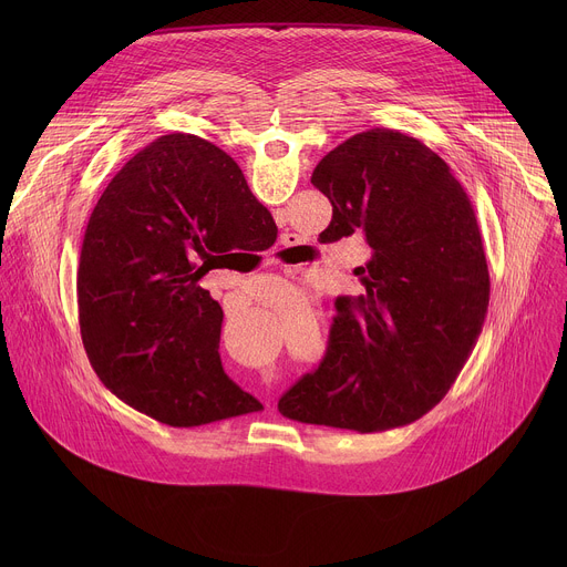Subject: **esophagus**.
Segmentation results:
<instances>
[{
  "instance_id": "1",
  "label": "esophagus",
  "mask_w": 567,
  "mask_h": 567,
  "mask_svg": "<svg viewBox=\"0 0 567 567\" xmlns=\"http://www.w3.org/2000/svg\"><path fill=\"white\" fill-rule=\"evenodd\" d=\"M285 247H291V235H285Z\"/></svg>"
}]
</instances>
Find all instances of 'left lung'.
I'll list each match as a JSON object with an SVG mask.
<instances>
[{
  "mask_svg": "<svg viewBox=\"0 0 567 567\" xmlns=\"http://www.w3.org/2000/svg\"><path fill=\"white\" fill-rule=\"evenodd\" d=\"M311 184L332 204L320 241L361 230L372 258L354 271L365 291L337 298L326 359L278 411L357 433L413 424L455 383L487 316L473 204L442 156L385 127L328 152Z\"/></svg>",
  "mask_w": 567,
  "mask_h": 567,
  "instance_id": "8db88e82",
  "label": "left lung"
}]
</instances>
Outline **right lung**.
Returning a JSON list of instances; mask_svg holds the SVG:
<instances>
[{"instance_id":"right-lung-1","label":"right lung","mask_w":567,"mask_h":567,"mask_svg":"<svg viewBox=\"0 0 567 567\" xmlns=\"http://www.w3.org/2000/svg\"><path fill=\"white\" fill-rule=\"evenodd\" d=\"M276 221L224 150L193 134L138 150L94 206L78 262L80 334L105 388L177 429L262 411L224 372V311L199 287Z\"/></svg>"}]
</instances>
